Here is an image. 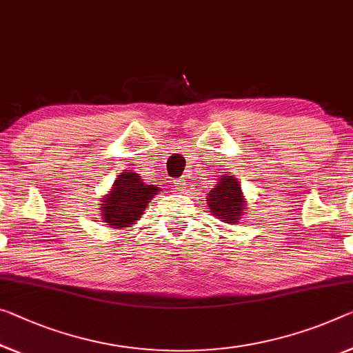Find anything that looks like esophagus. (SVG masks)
<instances>
[{
    "mask_svg": "<svg viewBox=\"0 0 353 353\" xmlns=\"http://www.w3.org/2000/svg\"><path fill=\"white\" fill-rule=\"evenodd\" d=\"M173 186H175L176 189H183L184 186H186V183H184L183 180H175V183H173Z\"/></svg>",
    "mask_w": 353,
    "mask_h": 353,
    "instance_id": "34e87169",
    "label": "esophagus"
}]
</instances>
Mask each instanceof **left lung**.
Listing matches in <instances>:
<instances>
[{"label":"left lung","instance_id":"8db88e82","mask_svg":"<svg viewBox=\"0 0 353 353\" xmlns=\"http://www.w3.org/2000/svg\"><path fill=\"white\" fill-rule=\"evenodd\" d=\"M207 203L211 213L229 222H238L246 211L241 186L233 176L221 178L213 191L207 195Z\"/></svg>","mask_w":353,"mask_h":353}]
</instances>
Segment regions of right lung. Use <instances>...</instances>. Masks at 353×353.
Masks as SVG:
<instances>
[{"instance_id": "obj_1", "label": "right lung", "mask_w": 353, "mask_h": 353, "mask_svg": "<svg viewBox=\"0 0 353 353\" xmlns=\"http://www.w3.org/2000/svg\"><path fill=\"white\" fill-rule=\"evenodd\" d=\"M154 194H158L156 186L145 184L139 173L123 172L115 180L110 194L104 197L101 216L113 229L131 225L143 214L146 203Z\"/></svg>"}]
</instances>
